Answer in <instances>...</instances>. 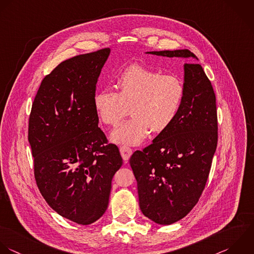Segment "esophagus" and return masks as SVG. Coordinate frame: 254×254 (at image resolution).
<instances>
[{"label":"esophagus","instance_id":"1","mask_svg":"<svg viewBox=\"0 0 254 254\" xmlns=\"http://www.w3.org/2000/svg\"><path fill=\"white\" fill-rule=\"evenodd\" d=\"M120 152L122 154L123 159L127 162L129 159V157L131 156V154H132V149L127 147V146H121L120 147Z\"/></svg>","mask_w":254,"mask_h":254}]
</instances>
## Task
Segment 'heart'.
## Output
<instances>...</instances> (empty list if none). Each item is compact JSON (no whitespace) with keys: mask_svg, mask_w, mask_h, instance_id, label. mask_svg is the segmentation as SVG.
Returning a JSON list of instances; mask_svg holds the SVG:
<instances>
[{"mask_svg":"<svg viewBox=\"0 0 254 254\" xmlns=\"http://www.w3.org/2000/svg\"><path fill=\"white\" fill-rule=\"evenodd\" d=\"M119 93L104 88L94 98L96 112L103 123L117 126L130 106V120L111 133V140L120 144L137 145L151 129L165 130L174 121L184 95L181 80L174 75L134 64L118 78Z\"/></svg>","mask_w":254,"mask_h":254,"instance_id":"heart-1","label":"heart"}]
</instances>
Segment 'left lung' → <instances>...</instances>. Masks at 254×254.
Listing matches in <instances>:
<instances>
[{"label":"left lung","mask_w":254,"mask_h":254,"mask_svg":"<svg viewBox=\"0 0 254 254\" xmlns=\"http://www.w3.org/2000/svg\"><path fill=\"white\" fill-rule=\"evenodd\" d=\"M146 53L199 60L188 49ZM183 69L184 95L174 121L129 159L142 214L163 226L180 221L198 203L218 143L213 86L200 64L185 63Z\"/></svg>","instance_id":"8db88e82"}]
</instances>
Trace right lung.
Here are the masks:
<instances>
[{
	"label": "right lung",
	"mask_w": 254,
	"mask_h": 254,
	"mask_svg": "<svg viewBox=\"0 0 254 254\" xmlns=\"http://www.w3.org/2000/svg\"><path fill=\"white\" fill-rule=\"evenodd\" d=\"M110 48L72 57L44 77L34 98L28 142L37 187L61 217L87 226L106 212L112 179L123 165L107 144L94 106Z\"/></svg>",
	"instance_id": "add662e5"
}]
</instances>
